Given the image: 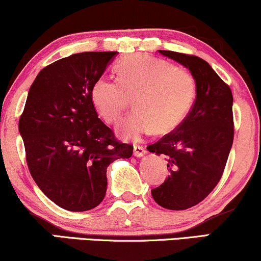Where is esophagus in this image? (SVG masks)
<instances>
[{"label":"esophagus","mask_w":261,"mask_h":261,"mask_svg":"<svg viewBox=\"0 0 261 261\" xmlns=\"http://www.w3.org/2000/svg\"><path fill=\"white\" fill-rule=\"evenodd\" d=\"M133 151H134V156L136 157H141V156H144L146 153V149L144 146H141V145H134V147H133Z\"/></svg>","instance_id":"obj_1"}]
</instances>
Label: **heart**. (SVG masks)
I'll return each instance as SVG.
<instances>
[{
  "label": "heart",
  "instance_id": "1",
  "mask_svg": "<svg viewBox=\"0 0 261 261\" xmlns=\"http://www.w3.org/2000/svg\"><path fill=\"white\" fill-rule=\"evenodd\" d=\"M117 79L99 77L92 87V102L109 123L117 122L134 96L137 110L122 125L125 138L139 140L157 129L161 134L181 123L195 98L189 70L166 60L134 54L117 63Z\"/></svg>",
  "mask_w": 261,
  "mask_h": 261
}]
</instances>
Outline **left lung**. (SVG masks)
I'll use <instances>...</instances> for the list:
<instances>
[{
    "label": "left lung",
    "instance_id": "left-lung-1",
    "mask_svg": "<svg viewBox=\"0 0 261 261\" xmlns=\"http://www.w3.org/2000/svg\"><path fill=\"white\" fill-rule=\"evenodd\" d=\"M191 72L196 99L191 111L172 133L147 146L163 155L169 175L151 190L157 204L184 211L203 201L223 175L233 143L232 93L212 66L195 56L159 50Z\"/></svg>",
    "mask_w": 261,
    "mask_h": 261
}]
</instances>
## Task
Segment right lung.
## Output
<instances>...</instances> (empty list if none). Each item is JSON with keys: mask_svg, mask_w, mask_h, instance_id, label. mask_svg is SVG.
Returning a JSON list of instances; mask_svg holds the SVG:
<instances>
[{"mask_svg": "<svg viewBox=\"0 0 261 261\" xmlns=\"http://www.w3.org/2000/svg\"><path fill=\"white\" fill-rule=\"evenodd\" d=\"M117 52H85L42 69L29 89L19 133L41 191L71 212L95 208L108 188L106 169L133 146L115 139L98 117L92 87Z\"/></svg>", "mask_w": 261, "mask_h": 261, "instance_id": "right-lung-1", "label": "right lung"}]
</instances>
